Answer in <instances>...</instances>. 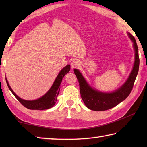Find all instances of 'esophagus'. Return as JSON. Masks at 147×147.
I'll return each instance as SVG.
<instances>
[{"label":"esophagus","mask_w":147,"mask_h":147,"mask_svg":"<svg viewBox=\"0 0 147 147\" xmlns=\"http://www.w3.org/2000/svg\"><path fill=\"white\" fill-rule=\"evenodd\" d=\"M80 65V62L76 61V60H74L71 62V66L72 69H74L78 67Z\"/></svg>","instance_id":"obj_1"}]
</instances>
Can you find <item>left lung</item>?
<instances>
[{
  "label": "left lung",
  "instance_id": "8db88e82",
  "mask_svg": "<svg viewBox=\"0 0 147 147\" xmlns=\"http://www.w3.org/2000/svg\"><path fill=\"white\" fill-rule=\"evenodd\" d=\"M130 39L133 42V47L135 52V60L133 70L126 83L120 88L112 93H103L93 89L88 85L86 80L79 70L74 69L80 85V94L85 104L88 109L93 111H106L116 106L122 101L125 100L130 94L133 89L134 83L138 73L140 59L138 56V48L135 38L128 33Z\"/></svg>",
  "mask_w": 147,
  "mask_h": 147
}]
</instances>
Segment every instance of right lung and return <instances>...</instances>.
Returning a JSON list of instances; mask_svg holds the SVG:
<instances>
[{
    "mask_svg": "<svg viewBox=\"0 0 147 147\" xmlns=\"http://www.w3.org/2000/svg\"><path fill=\"white\" fill-rule=\"evenodd\" d=\"M70 69V65H67L66 66L62 69L60 73H59L54 83H53L52 87L50 88L47 93L43 96H42L41 98L35 100H23L19 97V96L16 95L15 93L12 91L11 86L9 85L7 79L5 78V80L9 88L12 93V94L14 95V96L17 98L18 100L20 102L24 107H25L26 108L28 109H32V110H45V109H48L52 107L53 106L55 105L56 101H57V96L59 93V91H60V85L62 78H63L65 74L69 72Z\"/></svg>",
    "mask_w": 147,
    "mask_h": 147,
    "instance_id": "1",
    "label": "right lung"
}]
</instances>
